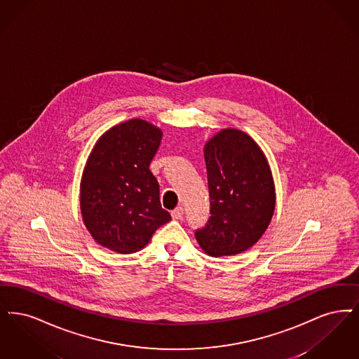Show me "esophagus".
I'll use <instances>...</instances> for the list:
<instances>
[{"label": "esophagus", "instance_id": "obj_1", "mask_svg": "<svg viewBox=\"0 0 359 359\" xmlns=\"http://www.w3.org/2000/svg\"><path fill=\"white\" fill-rule=\"evenodd\" d=\"M172 217L174 219H181L184 217V208L177 206L174 210H172Z\"/></svg>", "mask_w": 359, "mask_h": 359}]
</instances>
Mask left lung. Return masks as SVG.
<instances>
[{"instance_id": "obj_1", "label": "left lung", "mask_w": 359, "mask_h": 359, "mask_svg": "<svg viewBox=\"0 0 359 359\" xmlns=\"http://www.w3.org/2000/svg\"><path fill=\"white\" fill-rule=\"evenodd\" d=\"M210 217L196 238L208 255L231 256L263 236L275 210V187L263 151L245 133L226 128L205 146Z\"/></svg>"}]
</instances>
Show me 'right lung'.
Listing matches in <instances>:
<instances>
[{"label": "right lung", "instance_id": "obj_1", "mask_svg": "<svg viewBox=\"0 0 359 359\" xmlns=\"http://www.w3.org/2000/svg\"><path fill=\"white\" fill-rule=\"evenodd\" d=\"M161 138L159 128L131 119L97 140L83 174L80 208L100 245L134 253L172 219L161 206L159 184L149 169Z\"/></svg>", "mask_w": 359, "mask_h": 359}]
</instances>
